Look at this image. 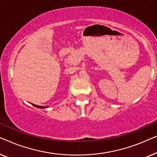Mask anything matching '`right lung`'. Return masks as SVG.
Segmentation results:
<instances>
[{
  "label": "right lung",
  "mask_w": 157,
  "mask_h": 157,
  "mask_svg": "<svg viewBox=\"0 0 157 157\" xmlns=\"http://www.w3.org/2000/svg\"><path fill=\"white\" fill-rule=\"evenodd\" d=\"M33 106L36 107V108H38V109H46V108H48V106H38V105H35L33 104Z\"/></svg>",
  "instance_id": "1"
}]
</instances>
